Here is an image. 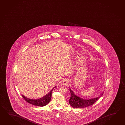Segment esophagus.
Returning a JSON list of instances; mask_svg holds the SVG:
<instances>
[{
	"mask_svg": "<svg viewBox=\"0 0 125 125\" xmlns=\"http://www.w3.org/2000/svg\"><path fill=\"white\" fill-rule=\"evenodd\" d=\"M70 83V82L69 81V80L67 79H65L63 80L62 82V84L63 85H68L69 84V83Z\"/></svg>",
	"mask_w": 125,
	"mask_h": 125,
	"instance_id": "obj_1",
	"label": "esophagus"
}]
</instances>
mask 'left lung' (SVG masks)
Wrapping results in <instances>:
<instances>
[{
    "instance_id": "1",
    "label": "left lung",
    "mask_w": 125,
    "mask_h": 125,
    "mask_svg": "<svg viewBox=\"0 0 125 125\" xmlns=\"http://www.w3.org/2000/svg\"><path fill=\"white\" fill-rule=\"evenodd\" d=\"M71 92V97L69 101L70 105L73 108H80L88 107L93 105L98 99L103 95V93L101 95L97 98H91L90 99H86L79 97L75 94L73 91L70 88Z\"/></svg>"
}]
</instances>
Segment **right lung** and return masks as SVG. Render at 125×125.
I'll list each match as a JSON object with an SVG mask.
<instances>
[{
	"label": "right lung",
	"mask_w": 125,
	"mask_h": 125,
	"mask_svg": "<svg viewBox=\"0 0 125 125\" xmlns=\"http://www.w3.org/2000/svg\"><path fill=\"white\" fill-rule=\"evenodd\" d=\"M56 87V86L54 87V88H53L52 90L50 91V92L46 95L42 97V98H40L37 99H32L28 98L23 95H22V97L26 102H27V103L39 106H44L45 105H47V104H48L50 101L51 100L52 92L54 88H55Z\"/></svg>",
	"instance_id": "add662e5"
}]
</instances>
